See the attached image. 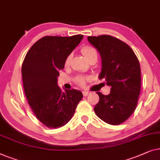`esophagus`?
<instances>
[{
  "label": "esophagus",
  "instance_id": "34e87169",
  "mask_svg": "<svg viewBox=\"0 0 160 160\" xmlns=\"http://www.w3.org/2000/svg\"><path fill=\"white\" fill-rule=\"evenodd\" d=\"M89 93H90V92H88V91H82V95L84 96H87Z\"/></svg>",
  "mask_w": 160,
  "mask_h": 160
}]
</instances>
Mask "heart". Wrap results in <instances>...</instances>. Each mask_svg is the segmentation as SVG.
I'll list each match as a JSON object with an SVG mask.
<instances>
[{"instance_id": "heart-1", "label": "heart", "mask_w": 160, "mask_h": 160, "mask_svg": "<svg viewBox=\"0 0 160 160\" xmlns=\"http://www.w3.org/2000/svg\"><path fill=\"white\" fill-rule=\"evenodd\" d=\"M81 53H82L83 56H84L85 58H86L88 62H90V61L92 59L97 60L98 53H97V51H96L93 47L90 46H83L82 48H81ZM71 58H72V54H69L66 57V58H65L64 60L65 66H67V65L69 64ZM87 80V78L82 75H78L77 77L75 78V82L77 83L78 85H80V86L84 85L85 80Z\"/></svg>"}]
</instances>
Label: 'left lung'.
<instances>
[{
  "label": "left lung",
  "instance_id": "obj_1",
  "mask_svg": "<svg viewBox=\"0 0 160 160\" xmlns=\"http://www.w3.org/2000/svg\"><path fill=\"white\" fill-rule=\"evenodd\" d=\"M88 40L100 53L102 69L99 79L111 87L109 95L97 92L96 115L109 125L122 124L133 113L141 92V67L132 48L111 35L89 36Z\"/></svg>",
  "mask_w": 160,
  "mask_h": 160
}]
</instances>
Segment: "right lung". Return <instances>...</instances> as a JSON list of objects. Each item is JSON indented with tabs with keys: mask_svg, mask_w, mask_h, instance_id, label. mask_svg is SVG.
<instances>
[{
	"mask_svg": "<svg viewBox=\"0 0 160 160\" xmlns=\"http://www.w3.org/2000/svg\"><path fill=\"white\" fill-rule=\"evenodd\" d=\"M82 35L70 37L45 36L27 53L22 66L24 93L40 122L49 128L66 125L75 113L82 93L77 90L62 92L57 85L64 60L80 43Z\"/></svg>",
	"mask_w": 160,
	"mask_h": 160,
	"instance_id": "1",
	"label": "right lung"
}]
</instances>
